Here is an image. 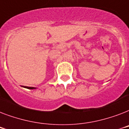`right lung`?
Returning <instances> with one entry per match:
<instances>
[{
	"label": "right lung",
	"mask_w": 129,
	"mask_h": 129,
	"mask_svg": "<svg viewBox=\"0 0 129 129\" xmlns=\"http://www.w3.org/2000/svg\"><path fill=\"white\" fill-rule=\"evenodd\" d=\"M24 88H27V89H36V88H34V87H27V86H23Z\"/></svg>",
	"instance_id": "right-lung-1"
}]
</instances>
